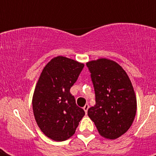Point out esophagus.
I'll return each mask as SVG.
<instances>
[{"mask_svg":"<svg viewBox=\"0 0 156 156\" xmlns=\"http://www.w3.org/2000/svg\"><path fill=\"white\" fill-rule=\"evenodd\" d=\"M88 108H89V105H88V104H86L85 106L83 107V110H84V111H85L86 113H87V110H88Z\"/></svg>","mask_w":156,"mask_h":156,"instance_id":"1","label":"esophagus"}]
</instances>
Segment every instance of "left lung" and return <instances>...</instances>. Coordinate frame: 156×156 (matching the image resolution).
Instances as JSON below:
<instances>
[{
	"label": "left lung",
	"mask_w": 156,
	"mask_h": 156,
	"mask_svg": "<svg viewBox=\"0 0 156 156\" xmlns=\"http://www.w3.org/2000/svg\"><path fill=\"white\" fill-rule=\"evenodd\" d=\"M95 93V104L87 115L100 136L116 139L133 124L137 99L128 74L116 61L100 58L87 62Z\"/></svg>",
	"instance_id": "8db88e82"
}]
</instances>
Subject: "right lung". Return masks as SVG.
<instances>
[{"instance_id":"1","label":"right lung","mask_w":156,"mask_h":156,"mask_svg":"<svg viewBox=\"0 0 156 156\" xmlns=\"http://www.w3.org/2000/svg\"><path fill=\"white\" fill-rule=\"evenodd\" d=\"M83 67V63L58 56L40 73L33 94L32 108L39 128L50 139L62 142L71 138L85 115L69 91Z\"/></svg>"}]
</instances>
